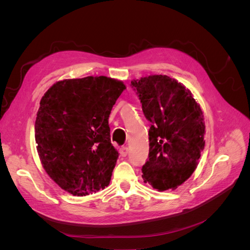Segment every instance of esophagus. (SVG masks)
<instances>
[{"mask_svg": "<svg viewBox=\"0 0 250 250\" xmlns=\"http://www.w3.org/2000/svg\"><path fill=\"white\" fill-rule=\"evenodd\" d=\"M128 151H129V150H128L127 147H122V148H120L119 152H120L121 156H126L128 154Z\"/></svg>", "mask_w": 250, "mask_h": 250, "instance_id": "esophagus-1", "label": "esophagus"}]
</instances>
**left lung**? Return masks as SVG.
I'll return each mask as SVG.
<instances>
[{
    "label": "left lung",
    "instance_id": "obj_1",
    "mask_svg": "<svg viewBox=\"0 0 250 250\" xmlns=\"http://www.w3.org/2000/svg\"><path fill=\"white\" fill-rule=\"evenodd\" d=\"M142 109L151 123L144 183L158 191L175 190L196 169L204 149L203 112L183 83L166 75L132 80Z\"/></svg>",
    "mask_w": 250,
    "mask_h": 250
}]
</instances>
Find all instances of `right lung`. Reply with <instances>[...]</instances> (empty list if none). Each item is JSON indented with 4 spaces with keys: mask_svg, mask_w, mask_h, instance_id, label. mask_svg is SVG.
I'll return each instance as SVG.
<instances>
[{
    "mask_svg": "<svg viewBox=\"0 0 250 250\" xmlns=\"http://www.w3.org/2000/svg\"><path fill=\"white\" fill-rule=\"evenodd\" d=\"M126 88L105 76L64 79L41 100L35 142L43 169L74 196H86L109 185L119 157L110 143L108 118Z\"/></svg>",
    "mask_w": 250,
    "mask_h": 250,
    "instance_id": "obj_1",
    "label": "right lung"
}]
</instances>
